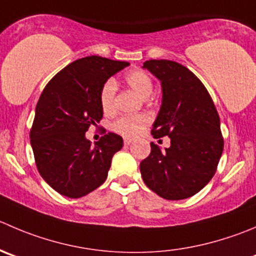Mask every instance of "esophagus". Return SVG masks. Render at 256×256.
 Returning <instances> with one entry per match:
<instances>
[{
    "label": "esophagus",
    "mask_w": 256,
    "mask_h": 256,
    "mask_svg": "<svg viewBox=\"0 0 256 256\" xmlns=\"http://www.w3.org/2000/svg\"><path fill=\"white\" fill-rule=\"evenodd\" d=\"M131 142H132V140H131V138H124V144H125V145H130Z\"/></svg>",
    "instance_id": "34e87169"
}]
</instances>
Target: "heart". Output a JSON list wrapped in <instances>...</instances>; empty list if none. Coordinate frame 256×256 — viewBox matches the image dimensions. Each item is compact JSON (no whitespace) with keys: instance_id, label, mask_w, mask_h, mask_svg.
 I'll use <instances>...</instances> for the list:
<instances>
[{"instance_id":"1","label":"heart","mask_w":256,"mask_h":256,"mask_svg":"<svg viewBox=\"0 0 256 256\" xmlns=\"http://www.w3.org/2000/svg\"><path fill=\"white\" fill-rule=\"evenodd\" d=\"M125 82L142 98H148L152 94L154 81L150 74L144 70H131L125 75ZM118 86L114 80H108L100 90V106L106 115L115 111V98ZM150 122V116L146 114L138 115H125L118 118L112 124L114 131L126 138L138 136Z\"/></svg>"}]
</instances>
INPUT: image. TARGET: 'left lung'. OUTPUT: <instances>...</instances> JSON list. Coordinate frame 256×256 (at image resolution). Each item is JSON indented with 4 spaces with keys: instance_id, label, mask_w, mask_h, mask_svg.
Here are the masks:
<instances>
[{
    "instance_id": "left-lung-1",
    "label": "left lung",
    "mask_w": 256,
    "mask_h": 256,
    "mask_svg": "<svg viewBox=\"0 0 256 256\" xmlns=\"http://www.w3.org/2000/svg\"><path fill=\"white\" fill-rule=\"evenodd\" d=\"M144 68L161 81L162 104L151 134L168 136L170 148L151 142L140 164L148 188L166 200L199 192L215 175L224 148L220 118L209 91L188 68L170 60H148Z\"/></svg>"
}]
</instances>
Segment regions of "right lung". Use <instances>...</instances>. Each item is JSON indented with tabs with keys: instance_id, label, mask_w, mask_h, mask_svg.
Segmentation results:
<instances>
[{
	"instance_id": "right-lung-1",
	"label": "right lung",
	"mask_w": 256,
	"mask_h": 256,
	"mask_svg": "<svg viewBox=\"0 0 256 256\" xmlns=\"http://www.w3.org/2000/svg\"><path fill=\"white\" fill-rule=\"evenodd\" d=\"M128 65L101 56L76 60L42 91L30 138L40 175L61 195L85 196L105 182L122 138L108 132L92 146L85 132L102 118V85Z\"/></svg>"
}]
</instances>
